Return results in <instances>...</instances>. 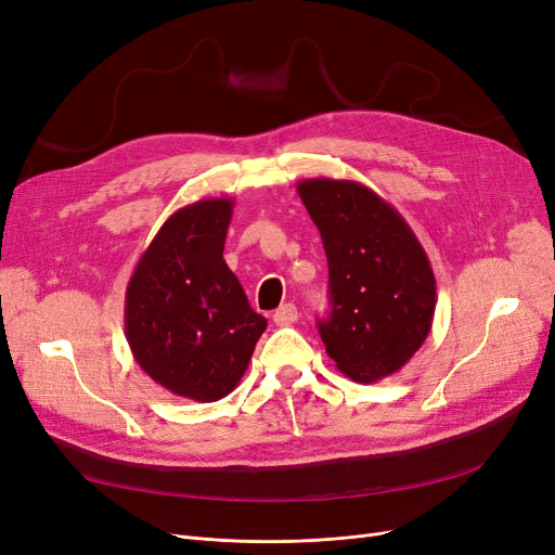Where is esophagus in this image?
Here are the masks:
<instances>
[{"label":"esophagus","instance_id":"34e87169","mask_svg":"<svg viewBox=\"0 0 555 555\" xmlns=\"http://www.w3.org/2000/svg\"><path fill=\"white\" fill-rule=\"evenodd\" d=\"M297 319H299V310H297L295 304H285L274 312V324L276 326H289V324H295Z\"/></svg>","mask_w":555,"mask_h":555}]
</instances>
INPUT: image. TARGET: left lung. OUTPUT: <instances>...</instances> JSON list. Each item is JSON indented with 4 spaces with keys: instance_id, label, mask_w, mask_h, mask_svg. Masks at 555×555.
Segmentation results:
<instances>
[{
    "instance_id": "8db88e82",
    "label": "left lung",
    "mask_w": 555,
    "mask_h": 555,
    "mask_svg": "<svg viewBox=\"0 0 555 555\" xmlns=\"http://www.w3.org/2000/svg\"><path fill=\"white\" fill-rule=\"evenodd\" d=\"M297 193L322 233L331 317L319 324L326 353L356 383L400 371L425 344L436 279L412 227L353 180H301Z\"/></svg>"
}]
</instances>
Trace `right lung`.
<instances>
[{
  "label": "right lung",
  "mask_w": 555,
  "mask_h": 555,
  "mask_svg": "<svg viewBox=\"0 0 555 555\" xmlns=\"http://www.w3.org/2000/svg\"><path fill=\"white\" fill-rule=\"evenodd\" d=\"M231 197L175 211L139 256L126 287V339L145 375L195 402L238 387L268 319L254 312L222 258Z\"/></svg>",
  "instance_id": "add662e5"
}]
</instances>
